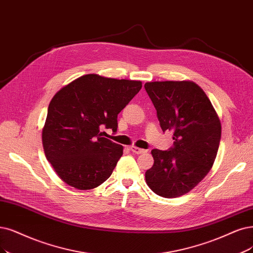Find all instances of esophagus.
Listing matches in <instances>:
<instances>
[{
  "label": "esophagus",
  "instance_id": "obj_1",
  "mask_svg": "<svg viewBox=\"0 0 253 253\" xmlns=\"http://www.w3.org/2000/svg\"><path fill=\"white\" fill-rule=\"evenodd\" d=\"M130 150H131V151H132L133 153H135V154H142V153H145V152H146L145 149H141V148L135 147V146H131V147H130Z\"/></svg>",
  "mask_w": 253,
  "mask_h": 253
}]
</instances>
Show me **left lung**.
Instances as JSON below:
<instances>
[{"label":"left lung","instance_id":"obj_1","mask_svg":"<svg viewBox=\"0 0 253 253\" xmlns=\"http://www.w3.org/2000/svg\"><path fill=\"white\" fill-rule=\"evenodd\" d=\"M145 89L163 131H172L174 139L168 150L151 151L154 164L145 174L146 181L162 197H179L211 169L221 139L220 120L208 96L194 82H147Z\"/></svg>","mask_w":253,"mask_h":253}]
</instances>
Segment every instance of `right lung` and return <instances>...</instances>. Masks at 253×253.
I'll list each match as a JSON object with an SVG mask.
<instances>
[{
  "mask_svg": "<svg viewBox=\"0 0 253 253\" xmlns=\"http://www.w3.org/2000/svg\"><path fill=\"white\" fill-rule=\"evenodd\" d=\"M141 88V81L88 74L53 97L42 145L46 160L65 183L90 190L109 178L123 147L103 137L101 128L117 132L118 115Z\"/></svg>",
  "mask_w": 253,
  "mask_h": 253,
  "instance_id": "right-lung-1",
  "label": "right lung"
}]
</instances>
